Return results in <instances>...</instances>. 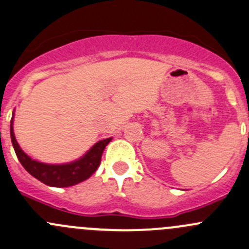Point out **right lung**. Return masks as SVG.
Returning <instances> with one entry per match:
<instances>
[{"mask_svg": "<svg viewBox=\"0 0 249 249\" xmlns=\"http://www.w3.org/2000/svg\"><path fill=\"white\" fill-rule=\"evenodd\" d=\"M13 123H14V113H13L12 120H10V138H12L13 148H14L20 163L32 177H35L43 184L52 187L74 186L78 182H82L87 180L88 178H90L93 173L100 166L101 156H103L105 148L112 141V137L99 141L82 158L77 159L76 161L69 162V163H43V162L31 159L20 148L19 143L17 142V138H15Z\"/></svg>", "mask_w": 249, "mask_h": 249, "instance_id": "right-lung-1", "label": "right lung"}]
</instances>
